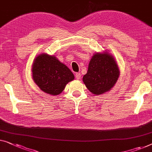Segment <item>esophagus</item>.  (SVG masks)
<instances>
[{
    "label": "esophagus",
    "mask_w": 152,
    "mask_h": 152,
    "mask_svg": "<svg viewBox=\"0 0 152 152\" xmlns=\"http://www.w3.org/2000/svg\"><path fill=\"white\" fill-rule=\"evenodd\" d=\"M75 78L77 79V80H80V79L81 78L80 72H77V73L75 74Z\"/></svg>",
    "instance_id": "1"
}]
</instances>
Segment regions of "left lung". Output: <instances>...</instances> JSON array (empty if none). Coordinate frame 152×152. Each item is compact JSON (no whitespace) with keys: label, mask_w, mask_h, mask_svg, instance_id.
Masks as SVG:
<instances>
[{"label":"left lung","mask_w":152,"mask_h":152,"mask_svg":"<svg viewBox=\"0 0 152 152\" xmlns=\"http://www.w3.org/2000/svg\"><path fill=\"white\" fill-rule=\"evenodd\" d=\"M119 74L118 65L112 55L107 52L96 53L90 61L83 81L90 92L99 95L110 91Z\"/></svg>","instance_id":"1"}]
</instances>
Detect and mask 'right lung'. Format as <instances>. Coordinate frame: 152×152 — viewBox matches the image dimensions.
Returning <instances> with one entry per match:
<instances>
[{"label": "right lung", "instance_id": "add662e5", "mask_svg": "<svg viewBox=\"0 0 152 152\" xmlns=\"http://www.w3.org/2000/svg\"><path fill=\"white\" fill-rule=\"evenodd\" d=\"M32 76L42 91L51 95H58L70 81L74 80L72 72L56 57L42 53L35 58Z\"/></svg>", "mask_w": 152, "mask_h": 152}]
</instances>
